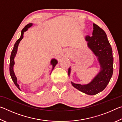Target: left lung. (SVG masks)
<instances>
[{"label": "left lung", "mask_w": 122, "mask_h": 122, "mask_svg": "<svg viewBox=\"0 0 122 122\" xmlns=\"http://www.w3.org/2000/svg\"><path fill=\"white\" fill-rule=\"evenodd\" d=\"M92 36L86 37L88 47L98 56L101 69L97 76L90 83L81 85L71 82L74 87L90 95H94L102 92L106 88L113 74L112 50L107 38V34L102 28L94 24ZM71 68L68 69L69 75Z\"/></svg>", "instance_id": "obj_1"}]
</instances>
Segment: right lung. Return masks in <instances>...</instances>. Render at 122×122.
Wrapping results in <instances>:
<instances>
[{"label":"right lung","mask_w":122,"mask_h":122,"mask_svg":"<svg viewBox=\"0 0 122 122\" xmlns=\"http://www.w3.org/2000/svg\"><path fill=\"white\" fill-rule=\"evenodd\" d=\"M32 25V24H31V23L28 24L26 26H25V27L23 29H22V30H21V36H20V38L19 39H18L17 41H16L15 44H14L13 49V50H12V52H11V56H10V75H11L12 80H13L14 83L15 84V85L16 86V87L19 89V90H20V88H19V85H18V84L17 83V80H16V76H15V74H14L13 70V66L14 65V57L15 56L16 51H17V49H18V45H19L20 41L22 40V38H23V37H24V32L26 31V30H27V29L29 27H30ZM57 63V60H55V59L51 60V64L53 65L52 71H53V69L54 68L55 66H56Z\"/></svg>","instance_id":"add662e5"}]
</instances>
